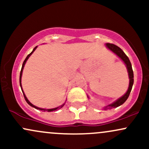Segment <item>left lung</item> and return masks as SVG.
<instances>
[{
	"label": "left lung",
	"instance_id": "left-lung-1",
	"mask_svg": "<svg viewBox=\"0 0 149 149\" xmlns=\"http://www.w3.org/2000/svg\"><path fill=\"white\" fill-rule=\"evenodd\" d=\"M107 48H109L111 51H112L114 54H116L119 58H120L122 59V61L125 63V64L126 65V67H127V72H128V76H129L130 78V83H129V88L127 92L123 95V97H120L118 100H117L116 102H114L113 103L109 104V105L107 106V107H104V109L107 110V109H111L112 108H116L119 106L122 105L127 100L128 97H129L132 88L133 83H134V73H133L132 68V64L130 61L129 58L127 57V56L125 54V52L122 50L119 47H118L117 45H114V44L111 43H107L106 44Z\"/></svg>",
	"mask_w": 149,
	"mask_h": 149
}]
</instances>
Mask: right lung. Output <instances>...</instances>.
<instances>
[{"mask_svg":"<svg viewBox=\"0 0 149 149\" xmlns=\"http://www.w3.org/2000/svg\"><path fill=\"white\" fill-rule=\"evenodd\" d=\"M38 47V46H36V47H35L33 48V51H32L29 54H28V56H27L26 57V58L25 59V60L24 61V62H23V64H22V69H21V71H20V76H19V83H20V87H21V88L22 89V83H21V80H22V71H23V69H24V65H25V64H26V61H27V59H29V57H30L31 55V54L32 53H33L34 51L36 50V47ZM22 90V92H23V95H24V99H25V100H26V102H27V103H28V104H29V105L31 106V107H33V108H35V109H40V110H41V111H47V112H50V111H57L58 109H61V108H62L63 107H64V105L65 104H62V105L61 106H60V107H57V108H54V109H40V108H38V107H36V106H34V105H33V104H32L31 103V102H29V101L28 100V99L26 98V95H25V94H24V91H23V90Z\"/></svg>","mask_w":149,"mask_h":149,"instance_id":"obj_1","label":"right lung"}]
</instances>
